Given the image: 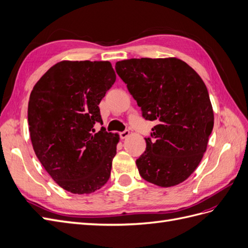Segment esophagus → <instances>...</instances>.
Segmentation results:
<instances>
[{
	"mask_svg": "<svg viewBox=\"0 0 248 248\" xmlns=\"http://www.w3.org/2000/svg\"><path fill=\"white\" fill-rule=\"evenodd\" d=\"M129 134H130L129 130H124V131H122V132H120L119 136H120V138H121L122 140H124V139H126L127 137H129Z\"/></svg>",
	"mask_w": 248,
	"mask_h": 248,
	"instance_id": "obj_1",
	"label": "esophagus"
}]
</instances>
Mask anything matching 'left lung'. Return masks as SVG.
<instances>
[{"mask_svg":"<svg viewBox=\"0 0 248 248\" xmlns=\"http://www.w3.org/2000/svg\"><path fill=\"white\" fill-rule=\"evenodd\" d=\"M115 68L142 117L157 122L137 159L140 175L161 187L185 181L206 152L214 125L204 81L177 58L124 60Z\"/></svg>","mask_w":248,"mask_h":248,"instance_id":"obj_1","label":"left lung"}]
</instances>
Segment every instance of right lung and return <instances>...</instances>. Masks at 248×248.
<instances>
[{
    "mask_svg": "<svg viewBox=\"0 0 248 248\" xmlns=\"http://www.w3.org/2000/svg\"><path fill=\"white\" fill-rule=\"evenodd\" d=\"M116 81L108 61H63L37 81L28 122L37 158L54 181L71 193L101 188L110 176L117 134L102 124L99 103Z\"/></svg>",
    "mask_w": 248,
    "mask_h": 248,
    "instance_id": "1",
    "label": "right lung"
}]
</instances>
